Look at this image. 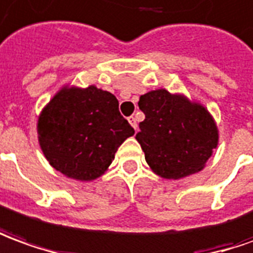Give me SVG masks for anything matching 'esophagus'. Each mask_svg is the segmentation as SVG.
<instances>
[{
    "label": "esophagus",
    "instance_id": "34e87169",
    "mask_svg": "<svg viewBox=\"0 0 253 253\" xmlns=\"http://www.w3.org/2000/svg\"><path fill=\"white\" fill-rule=\"evenodd\" d=\"M128 121H129L130 125H132V126H133V129L136 130V129H137L136 118H135V117H133V116H130V117H128Z\"/></svg>",
    "mask_w": 253,
    "mask_h": 253
}]
</instances>
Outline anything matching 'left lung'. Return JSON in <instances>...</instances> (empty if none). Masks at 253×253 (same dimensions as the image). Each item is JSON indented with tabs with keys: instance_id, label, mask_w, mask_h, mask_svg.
I'll return each instance as SVG.
<instances>
[{
	"instance_id": "1",
	"label": "left lung",
	"mask_w": 253,
	"mask_h": 253,
	"mask_svg": "<svg viewBox=\"0 0 253 253\" xmlns=\"http://www.w3.org/2000/svg\"><path fill=\"white\" fill-rule=\"evenodd\" d=\"M139 109L146 118L136 140L157 175L180 179L203 169L217 146V128L205 107L158 89L142 95Z\"/></svg>"
}]
</instances>
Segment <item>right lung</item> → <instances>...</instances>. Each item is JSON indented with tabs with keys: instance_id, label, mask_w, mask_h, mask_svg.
Returning a JSON list of instances; mask_svg holds the SVG:
<instances>
[{
	"instance_id": "add662e5",
	"label": "right lung",
	"mask_w": 253,
	"mask_h": 253,
	"mask_svg": "<svg viewBox=\"0 0 253 253\" xmlns=\"http://www.w3.org/2000/svg\"><path fill=\"white\" fill-rule=\"evenodd\" d=\"M133 133L118 110L117 97L93 85L63 88L38 118V139L46 160L76 180L100 176Z\"/></svg>"
}]
</instances>
